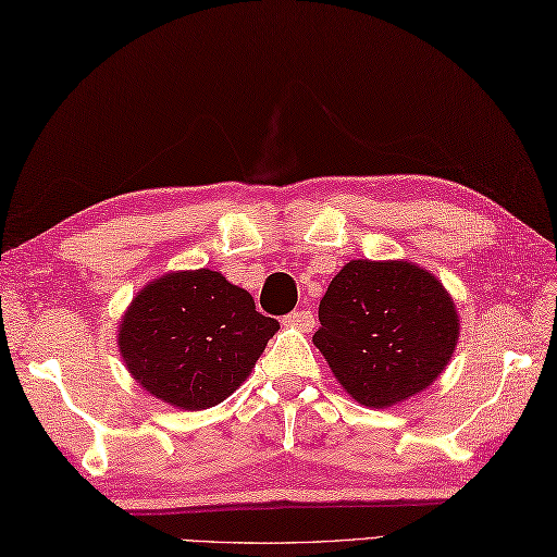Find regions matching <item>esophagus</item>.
Wrapping results in <instances>:
<instances>
[{
    "mask_svg": "<svg viewBox=\"0 0 557 557\" xmlns=\"http://www.w3.org/2000/svg\"><path fill=\"white\" fill-rule=\"evenodd\" d=\"M285 325H292V327H299V330H311L313 327V313L311 311H292L285 315V321H282Z\"/></svg>",
    "mask_w": 557,
    "mask_h": 557,
    "instance_id": "obj_1",
    "label": "esophagus"
}]
</instances>
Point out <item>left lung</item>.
Returning a JSON list of instances; mask_svg holds the SVG:
<instances>
[{
    "label": "left lung",
    "instance_id": "left-lung-1",
    "mask_svg": "<svg viewBox=\"0 0 557 557\" xmlns=\"http://www.w3.org/2000/svg\"><path fill=\"white\" fill-rule=\"evenodd\" d=\"M318 321L313 345L342 387L375 409L429 387L459 337L445 287L407 260H351L330 282Z\"/></svg>",
    "mask_w": 557,
    "mask_h": 557
}]
</instances>
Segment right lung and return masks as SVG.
Returning a JSON list of instances; mask_svg holds the SVG:
<instances>
[{
    "instance_id": "add662e5",
    "label": "right lung",
    "mask_w": 557,
    "mask_h": 557,
    "mask_svg": "<svg viewBox=\"0 0 557 557\" xmlns=\"http://www.w3.org/2000/svg\"><path fill=\"white\" fill-rule=\"evenodd\" d=\"M280 323L215 270L170 272L136 294L120 351L136 381L170 405H220L251 373Z\"/></svg>"
}]
</instances>
